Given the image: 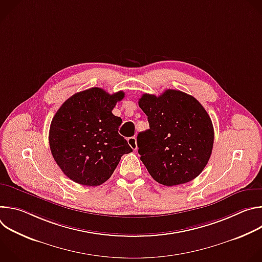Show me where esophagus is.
Instances as JSON below:
<instances>
[{
	"label": "esophagus",
	"mask_w": 262,
	"mask_h": 262,
	"mask_svg": "<svg viewBox=\"0 0 262 262\" xmlns=\"http://www.w3.org/2000/svg\"><path fill=\"white\" fill-rule=\"evenodd\" d=\"M127 143H128V145L132 147L133 150H137L138 145H137V139H136L135 137L128 138V139H127Z\"/></svg>",
	"instance_id": "1"
}]
</instances>
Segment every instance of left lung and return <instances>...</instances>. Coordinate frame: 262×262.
I'll return each mask as SVG.
<instances>
[{
    "instance_id": "left-lung-1",
    "label": "left lung",
    "mask_w": 262,
    "mask_h": 262,
    "mask_svg": "<svg viewBox=\"0 0 262 262\" xmlns=\"http://www.w3.org/2000/svg\"><path fill=\"white\" fill-rule=\"evenodd\" d=\"M139 106L149 129L139 133L141 161L149 174L167 186L186 183L205 168L213 146V126L202 104L179 90L143 94Z\"/></svg>"
}]
</instances>
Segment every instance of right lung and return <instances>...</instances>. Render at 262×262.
<instances>
[{"mask_svg":"<svg viewBox=\"0 0 262 262\" xmlns=\"http://www.w3.org/2000/svg\"><path fill=\"white\" fill-rule=\"evenodd\" d=\"M124 97L90 88L69 97L55 114L49 134L54 160L74 182L96 186L113 174L133 149L118 134L122 122L112 111Z\"/></svg>","mask_w":262,"mask_h":262,"instance_id":"obj_1","label":"right lung"}]
</instances>
